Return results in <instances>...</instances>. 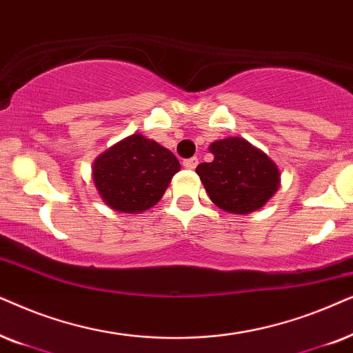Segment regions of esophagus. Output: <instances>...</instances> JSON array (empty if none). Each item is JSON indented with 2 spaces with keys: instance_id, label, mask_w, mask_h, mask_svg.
Here are the masks:
<instances>
[{
  "instance_id": "1",
  "label": "esophagus",
  "mask_w": 353,
  "mask_h": 353,
  "mask_svg": "<svg viewBox=\"0 0 353 353\" xmlns=\"http://www.w3.org/2000/svg\"><path fill=\"white\" fill-rule=\"evenodd\" d=\"M196 164H199V158H196V157L184 159V161H182V166H184L185 169H195Z\"/></svg>"
}]
</instances>
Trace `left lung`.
I'll list each match as a JSON object with an SVG mask.
<instances>
[{"label": "left lung", "instance_id": "left-lung-1", "mask_svg": "<svg viewBox=\"0 0 353 353\" xmlns=\"http://www.w3.org/2000/svg\"><path fill=\"white\" fill-rule=\"evenodd\" d=\"M210 152L213 161L199 164L195 172L210 200L221 210L234 214L253 213L278 192V164L245 139L216 140Z\"/></svg>", "mask_w": 353, "mask_h": 353}]
</instances>
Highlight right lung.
Instances as JSON below:
<instances>
[{
	"instance_id": "obj_1",
	"label": "right lung",
	"mask_w": 353,
	"mask_h": 353,
	"mask_svg": "<svg viewBox=\"0 0 353 353\" xmlns=\"http://www.w3.org/2000/svg\"><path fill=\"white\" fill-rule=\"evenodd\" d=\"M179 169V161L168 148L132 134L93 161L92 177L98 195L111 210L137 214L161 200Z\"/></svg>"
}]
</instances>
